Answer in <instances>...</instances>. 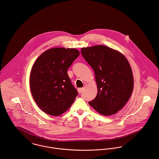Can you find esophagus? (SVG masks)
<instances>
[{
	"label": "esophagus",
	"instance_id": "obj_1",
	"mask_svg": "<svg viewBox=\"0 0 159 159\" xmlns=\"http://www.w3.org/2000/svg\"><path fill=\"white\" fill-rule=\"evenodd\" d=\"M82 88H79V89H77V91H78V93H81V92H82Z\"/></svg>",
	"mask_w": 159,
	"mask_h": 159
}]
</instances>
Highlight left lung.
Instances as JSON below:
<instances>
[{
	"label": "left lung",
	"mask_w": 159,
	"mask_h": 159,
	"mask_svg": "<svg viewBox=\"0 0 159 159\" xmlns=\"http://www.w3.org/2000/svg\"><path fill=\"white\" fill-rule=\"evenodd\" d=\"M81 53L94 71L98 89L96 97L89 104L103 116L116 113L133 91L134 79L128 61L120 51L104 45L82 48Z\"/></svg>",
	"instance_id": "obj_1"
}]
</instances>
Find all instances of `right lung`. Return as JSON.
Listing matches in <instances>:
<instances>
[{
    "instance_id": "1",
    "label": "right lung",
    "mask_w": 159,
    "mask_h": 159,
    "mask_svg": "<svg viewBox=\"0 0 159 159\" xmlns=\"http://www.w3.org/2000/svg\"><path fill=\"white\" fill-rule=\"evenodd\" d=\"M79 54L75 48H53L43 52L33 64L30 90L36 105L45 113L59 116L74 103L77 91L71 84L67 69Z\"/></svg>"
}]
</instances>
